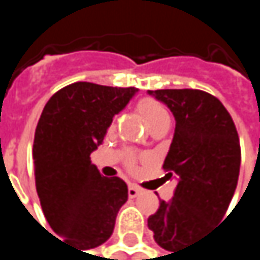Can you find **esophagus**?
I'll return each instance as SVG.
<instances>
[{
    "mask_svg": "<svg viewBox=\"0 0 260 260\" xmlns=\"http://www.w3.org/2000/svg\"><path fill=\"white\" fill-rule=\"evenodd\" d=\"M141 194V189L138 188V186H135V185H129L128 186V196H129L131 199H135V197H138Z\"/></svg>",
    "mask_w": 260,
    "mask_h": 260,
    "instance_id": "esophagus-1",
    "label": "esophagus"
}]
</instances>
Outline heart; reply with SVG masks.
<instances>
[{
  "instance_id": "b5f03b06",
  "label": "heart",
  "mask_w": 260,
  "mask_h": 260,
  "mask_svg": "<svg viewBox=\"0 0 260 260\" xmlns=\"http://www.w3.org/2000/svg\"><path fill=\"white\" fill-rule=\"evenodd\" d=\"M137 111L144 119V122L150 126V129L155 125H158V123H161L164 120H170V116H169L167 108L159 101H156L153 98H143V99H140L137 102ZM111 131H114V125L110 126V132ZM125 162H126V167L128 169L134 170L135 166H137V162H138V158L135 155L129 153L126 156V161Z\"/></svg>"
}]
</instances>
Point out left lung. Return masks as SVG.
<instances>
[{"instance_id":"obj_1","label":"left lung","mask_w":260,"mask_h":260,"mask_svg":"<svg viewBox=\"0 0 260 260\" xmlns=\"http://www.w3.org/2000/svg\"><path fill=\"white\" fill-rule=\"evenodd\" d=\"M175 116L176 128L162 169L175 196L159 200L147 218L155 242L167 251L192 245L224 218L239 176L241 146L234 120L212 94L192 88L149 90Z\"/></svg>"}]
</instances>
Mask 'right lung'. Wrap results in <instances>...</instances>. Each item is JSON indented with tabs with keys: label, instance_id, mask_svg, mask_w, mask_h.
Returning a JSON list of instances; mask_svg holds the SVG:
<instances>
[{
	"label": "right lung",
	"instance_id": "obj_1",
	"mask_svg": "<svg viewBox=\"0 0 260 260\" xmlns=\"http://www.w3.org/2000/svg\"><path fill=\"white\" fill-rule=\"evenodd\" d=\"M135 91L74 82L52 94L39 119L32 159L40 205L52 231L79 250L94 248L113 235L128 200V185L102 176L90 153Z\"/></svg>",
	"mask_w": 260,
	"mask_h": 260
}]
</instances>
